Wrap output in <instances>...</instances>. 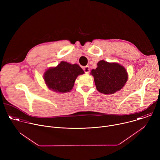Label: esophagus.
Masks as SVG:
<instances>
[{"instance_id": "34e87169", "label": "esophagus", "mask_w": 160, "mask_h": 160, "mask_svg": "<svg viewBox=\"0 0 160 160\" xmlns=\"http://www.w3.org/2000/svg\"><path fill=\"white\" fill-rule=\"evenodd\" d=\"M83 70H84V72H85V73L86 74H88L89 73V72H90V68H89V67L88 66H85L83 68Z\"/></svg>"}]
</instances>
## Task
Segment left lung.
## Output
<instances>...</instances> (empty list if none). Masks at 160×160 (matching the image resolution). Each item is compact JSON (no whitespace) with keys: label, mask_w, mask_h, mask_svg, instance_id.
Here are the masks:
<instances>
[{"label":"left lung","mask_w":160,"mask_h":160,"mask_svg":"<svg viewBox=\"0 0 160 160\" xmlns=\"http://www.w3.org/2000/svg\"><path fill=\"white\" fill-rule=\"evenodd\" d=\"M96 69L90 74L94 77L97 90L104 94H112L121 90L128 80L125 68L117 62L99 61Z\"/></svg>","instance_id":"8db88e82"}]
</instances>
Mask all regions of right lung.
Segmentation results:
<instances>
[{"label":"right lung","instance_id":"obj_1","mask_svg":"<svg viewBox=\"0 0 160 160\" xmlns=\"http://www.w3.org/2000/svg\"><path fill=\"white\" fill-rule=\"evenodd\" d=\"M83 73L78 64L61 61L56 67L50 68L45 71L43 79L49 89L56 92L65 93L70 92L77 77Z\"/></svg>","mask_w":160,"mask_h":160}]
</instances>
